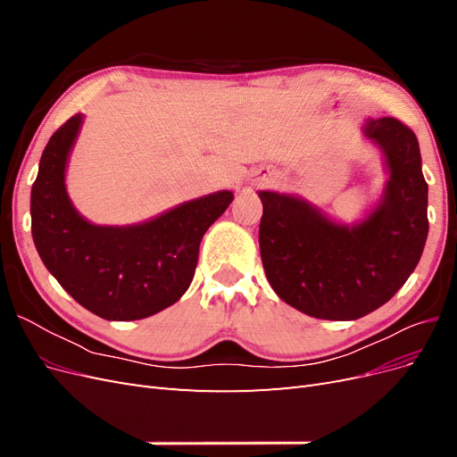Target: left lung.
I'll use <instances>...</instances> for the list:
<instances>
[{"instance_id": "obj_1", "label": "left lung", "mask_w": 457, "mask_h": 457, "mask_svg": "<svg viewBox=\"0 0 457 457\" xmlns=\"http://www.w3.org/2000/svg\"><path fill=\"white\" fill-rule=\"evenodd\" d=\"M362 135L389 175L358 223L331 219L295 195L259 190V247L274 294L324 320H356L385 305L421 259L428 220L418 137L395 118H368Z\"/></svg>"}]
</instances>
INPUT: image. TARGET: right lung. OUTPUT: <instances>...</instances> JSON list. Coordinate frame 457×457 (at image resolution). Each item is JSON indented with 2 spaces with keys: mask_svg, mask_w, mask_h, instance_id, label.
Segmentation results:
<instances>
[{
  "mask_svg": "<svg viewBox=\"0 0 457 457\" xmlns=\"http://www.w3.org/2000/svg\"><path fill=\"white\" fill-rule=\"evenodd\" d=\"M84 123L53 133L32 185V238L47 270L81 307L104 320H141L171 307L195 278L205 230L234 200L219 190L143 223L106 227L81 215L66 190V165Z\"/></svg>",
  "mask_w": 457,
  "mask_h": 457,
  "instance_id": "1",
  "label": "right lung"
}]
</instances>
